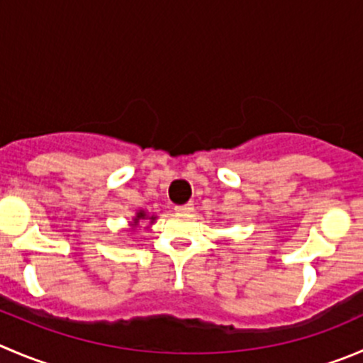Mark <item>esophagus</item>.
<instances>
[{
    "instance_id": "34e87169",
    "label": "esophagus",
    "mask_w": 363,
    "mask_h": 363,
    "mask_svg": "<svg viewBox=\"0 0 363 363\" xmlns=\"http://www.w3.org/2000/svg\"><path fill=\"white\" fill-rule=\"evenodd\" d=\"M175 211H177V213H189V211H193V203L188 202L182 203V206H175Z\"/></svg>"
}]
</instances>
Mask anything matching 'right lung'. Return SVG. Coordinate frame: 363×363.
<instances>
[{
    "instance_id": "right-lung-1",
    "label": "right lung",
    "mask_w": 363,
    "mask_h": 363,
    "mask_svg": "<svg viewBox=\"0 0 363 363\" xmlns=\"http://www.w3.org/2000/svg\"><path fill=\"white\" fill-rule=\"evenodd\" d=\"M143 220H147V216H145V213H143V211H140L138 214H136V218H135V227L136 225H138V221H143ZM150 221H154V216H150Z\"/></svg>"
}]
</instances>
